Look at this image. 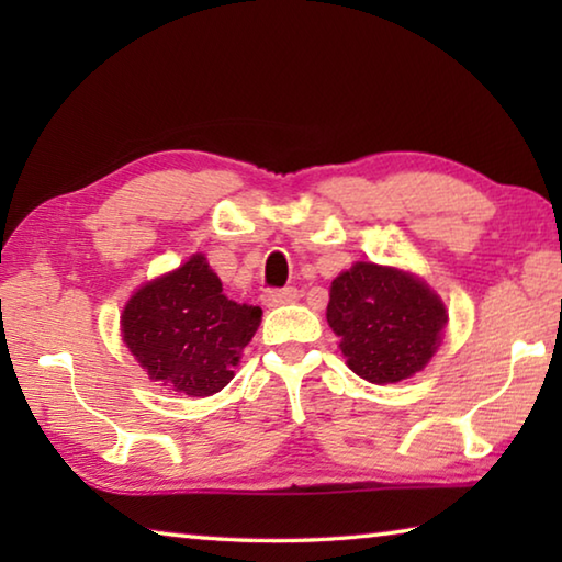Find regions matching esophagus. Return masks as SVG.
Listing matches in <instances>:
<instances>
[{
  "mask_svg": "<svg viewBox=\"0 0 562 562\" xmlns=\"http://www.w3.org/2000/svg\"><path fill=\"white\" fill-rule=\"evenodd\" d=\"M297 300V290L294 288H282V290H268L262 294V302L268 307H280V304H290Z\"/></svg>",
  "mask_w": 562,
  "mask_h": 562,
  "instance_id": "obj_1",
  "label": "esophagus"
}]
</instances>
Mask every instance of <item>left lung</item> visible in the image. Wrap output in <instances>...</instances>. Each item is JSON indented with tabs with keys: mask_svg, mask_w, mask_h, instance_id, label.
I'll list each match as a JSON object with an SVG mask.
<instances>
[{
	"mask_svg": "<svg viewBox=\"0 0 562 562\" xmlns=\"http://www.w3.org/2000/svg\"><path fill=\"white\" fill-rule=\"evenodd\" d=\"M327 322L351 372L372 384H394L429 364L449 315L416 274L355 262L331 280Z\"/></svg>",
	"mask_w": 562,
	"mask_h": 562,
	"instance_id": "obj_1",
	"label": "left lung"
}]
</instances>
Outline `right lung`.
Returning a JSON list of instances; mask_svg holds the SVG:
<instances>
[{"instance_id": "obj_1", "label": "right lung", "mask_w": 562, "mask_h": 562, "mask_svg": "<svg viewBox=\"0 0 562 562\" xmlns=\"http://www.w3.org/2000/svg\"><path fill=\"white\" fill-rule=\"evenodd\" d=\"M260 319V307L225 297L221 278L195 252L133 292L121 335L154 382L176 394L211 396L231 384Z\"/></svg>"}]
</instances>
